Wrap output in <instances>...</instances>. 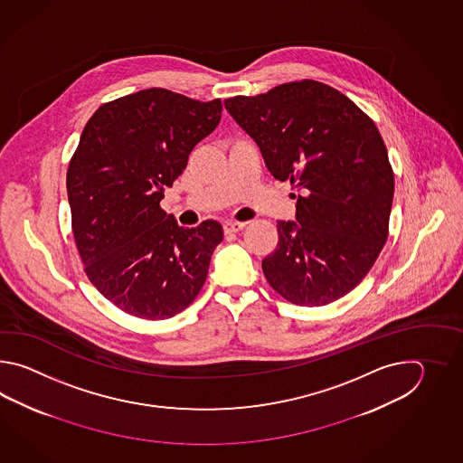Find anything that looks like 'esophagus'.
<instances>
[{
  "mask_svg": "<svg viewBox=\"0 0 463 463\" xmlns=\"http://www.w3.org/2000/svg\"><path fill=\"white\" fill-rule=\"evenodd\" d=\"M245 227L246 223H241V222H227L223 225V230H225V233H236V232H240Z\"/></svg>",
  "mask_w": 463,
  "mask_h": 463,
  "instance_id": "esophagus-1",
  "label": "esophagus"
}]
</instances>
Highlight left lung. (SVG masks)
Segmentation results:
<instances>
[{
    "instance_id": "8db88e82",
    "label": "left lung",
    "mask_w": 463,
    "mask_h": 463,
    "mask_svg": "<svg viewBox=\"0 0 463 463\" xmlns=\"http://www.w3.org/2000/svg\"><path fill=\"white\" fill-rule=\"evenodd\" d=\"M273 177L295 184L296 222H278L263 260L268 283L289 303L325 306L363 281L381 253L393 174L374 122L339 90L299 80L225 100Z\"/></svg>"
}]
</instances>
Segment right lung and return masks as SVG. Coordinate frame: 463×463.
Wrapping results in <instances>:
<instances>
[{"mask_svg":"<svg viewBox=\"0 0 463 463\" xmlns=\"http://www.w3.org/2000/svg\"><path fill=\"white\" fill-rule=\"evenodd\" d=\"M220 118V99L144 89L100 106L80 134L66 177L72 233L89 281L128 315H178L207 279L223 228L180 227L160 200Z\"/></svg>","mask_w":463,"mask_h":463,"instance_id":"obj_1","label":"right lung"}]
</instances>
